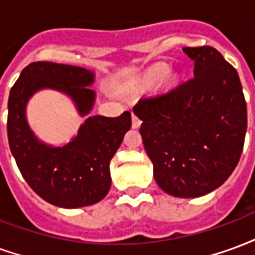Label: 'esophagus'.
<instances>
[{
	"label": "esophagus",
	"instance_id": "1",
	"mask_svg": "<svg viewBox=\"0 0 255 255\" xmlns=\"http://www.w3.org/2000/svg\"><path fill=\"white\" fill-rule=\"evenodd\" d=\"M140 124H142L140 119H139L136 115H133L132 113V128H139L140 127Z\"/></svg>",
	"mask_w": 255,
	"mask_h": 255
}]
</instances>
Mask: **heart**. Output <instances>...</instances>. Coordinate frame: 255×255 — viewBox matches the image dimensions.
<instances>
[{
  "instance_id": "b5f03b06",
  "label": "heart",
  "mask_w": 255,
  "mask_h": 255,
  "mask_svg": "<svg viewBox=\"0 0 255 255\" xmlns=\"http://www.w3.org/2000/svg\"><path fill=\"white\" fill-rule=\"evenodd\" d=\"M168 72H169V68L164 65V64H160V65H157V67L151 69V72H150V80L154 82V83H158V82H161L162 79L165 78Z\"/></svg>"
}]
</instances>
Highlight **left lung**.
<instances>
[{
    "instance_id": "left-lung-1",
    "label": "left lung",
    "mask_w": 255,
    "mask_h": 255,
    "mask_svg": "<svg viewBox=\"0 0 255 255\" xmlns=\"http://www.w3.org/2000/svg\"><path fill=\"white\" fill-rule=\"evenodd\" d=\"M194 76L138 101L140 135L162 191L197 198L219 188L239 162L247 108L239 75L214 47H183Z\"/></svg>"
}]
</instances>
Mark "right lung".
<instances>
[{
    "mask_svg": "<svg viewBox=\"0 0 255 255\" xmlns=\"http://www.w3.org/2000/svg\"><path fill=\"white\" fill-rule=\"evenodd\" d=\"M95 73L65 64L32 63L21 71L9 93L8 140L21 175L46 202L65 209L100 202L111 190L109 164L131 128V113L91 116ZM41 89L60 91L73 101L85 123L65 145L45 144L30 129L26 104Z\"/></svg>",
    "mask_w": 255,
    "mask_h": 255,
    "instance_id": "obj_1",
    "label": "right lung"
}]
</instances>
